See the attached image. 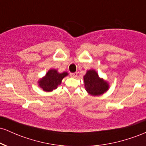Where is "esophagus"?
I'll list each match as a JSON object with an SVG mask.
<instances>
[{
	"instance_id": "1",
	"label": "esophagus",
	"mask_w": 146,
	"mask_h": 146,
	"mask_svg": "<svg viewBox=\"0 0 146 146\" xmlns=\"http://www.w3.org/2000/svg\"><path fill=\"white\" fill-rule=\"evenodd\" d=\"M70 75H71V77H73V78H76L77 75H78V73H72L70 74Z\"/></svg>"
}]
</instances>
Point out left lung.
<instances>
[{
    "label": "left lung",
    "mask_w": 146,
    "mask_h": 146,
    "mask_svg": "<svg viewBox=\"0 0 146 146\" xmlns=\"http://www.w3.org/2000/svg\"><path fill=\"white\" fill-rule=\"evenodd\" d=\"M84 86L86 91L93 96L100 95L108 89V84L100 78L95 70H89L84 76Z\"/></svg>",
    "instance_id": "left-lung-1"
}]
</instances>
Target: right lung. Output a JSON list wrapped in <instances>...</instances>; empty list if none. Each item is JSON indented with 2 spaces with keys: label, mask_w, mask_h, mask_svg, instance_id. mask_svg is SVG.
I'll return each mask as SVG.
<instances>
[{
  "label": "right lung",
  "mask_w": 146,
  "mask_h": 146,
  "mask_svg": "<svg viewBox=\"0 0 146 146\" xmlns=\"http://www.w3.org/2000/svg\"><path fill=\"white\" fill-rule=\"evenodd\" d=\"M66 75H68L66 72L59 73H58L57 70L51 69L47 72L44 78L40 79L38 82L39 86L44 91H52L57 88V87L61 84L62 79Z\"/></svg>",
  "instance_id": "right-lung-1"
}]
</instances>
